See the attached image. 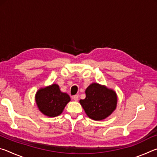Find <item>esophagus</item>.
I'll return each mask as SVG.
<instances>
[{
    "instance_id": "34e87169",
    "label": "esophagus",
    "mask_w": 157,
    "mask_h": 157,
    "mask_svg": "<svg viewBox=\"0 0 157 157\" xmlns=\"http://www.w3.org/2000/svg\"><path fill=\"white\" fill-rule=\"evenodd\" d=\"M73 99L75 100V101H78L79 100V95H73Z\"/></svg>"
}]
</instances>
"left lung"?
Instances as JSON below:
<instances>
[{"mask_svg":"<svg viewBox=\"0 0 157 157\" xmlns=\"http://www.w3.org/2000/svg\"><path fill=\"white\" fill-rule=\"evenodd\" d=\"M86 98L79 100L85 113L94 121H102L109 116L116 109L117 95L112 89L104 85L92 83L87 87Z\"/></svg>","mask_w":157,"mask_h":157,"instance_id":"left-lung-1","label":"left lung"}]
</instances>
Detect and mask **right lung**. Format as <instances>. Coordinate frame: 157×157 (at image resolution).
<instances>
[{
    "mask_svg": "<svg viewBox=\"0 0 157 157\" xmlns=\"http://www.w3.org/2000/svg\"><path fill=\"white\" fill-rule=\"evenodd\" d=\"M37 107L41 112L49 117H55L63 112L66 105L71 101L69 95L60 91L59 85L52 84L41 88L35 95Z\"/></svg>",
    "mask_w": 157,
    "mask_h": 157,
    "instance_id": "obj_1",
    "label": "right lung"
}]
</instances>
